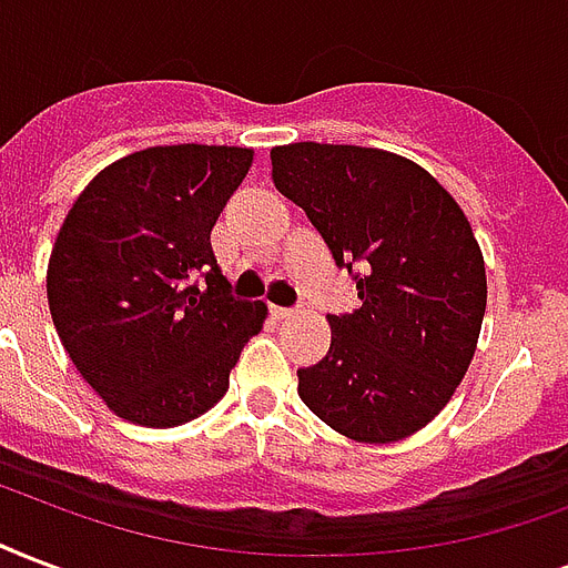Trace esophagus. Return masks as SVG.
Wrapping results in <instances>:
<instances>
[{"instance_id": "34e87169", "label": "esophagus", "mask_w": 568, "mask_h": 568, "mask_svg": "<svg viewBox=\"0 0 568 568\" xmlns=\"http://www.w3.org/2000/svg\"><path fill=\"white\" fill-rule=\"evenodd\" d=\"M271 313H274L276 318H294L301 310H297V306H271Z\"/></svg>"}]
</instances>
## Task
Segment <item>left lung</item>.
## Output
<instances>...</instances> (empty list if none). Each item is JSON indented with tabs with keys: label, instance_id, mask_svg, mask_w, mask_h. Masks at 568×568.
I'll use <instances>...</instances> for the list:
<instances>
[{
	"label": "left lung",
	"instance_id": "1",
	"mask_svg": "<svg viewBox=\"0 0 568 568\" xmlns=\"http://www.w3.org/2000/svg\"><path fill=\"white\" fill-rule=\"evenodd\" d=\"M271 166L361 297V310L327 315L331 348L297 369L303 405L361 444L408 438L456 393L486 315L465 211L426 169L381 149L292 142Z\"/></svg>",
	"mask_w": 568,
	"mask_h": 568
}]
</instances>
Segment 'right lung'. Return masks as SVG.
Returning a JSON list of instances; mask_svg holds the SVG:
<instances>
[{
	"label": "right lung",
	"instance_id": "add662e5",
	"mask_svg": "<svg viewBox=\"0 0 568 568\" xmlns=\"http://www.w3.org/2000/svg\"><path fill=\"white\" fill-rule=\"evenodd\" d=\"M253 163L235 145L115 160L64 216L47 301L64 352L121 419L181 426L214 408L265 303L235 301L211 229Z\"/></svg>",
	"mask_w": 568,
	"mask_h": 568
}]
</instances>
